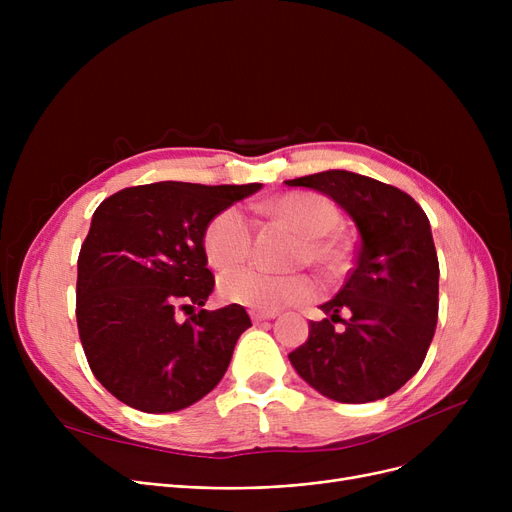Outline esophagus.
<instances>
[{"label":"esophagus","mask_w":512,"mask_h":512,"mask_svg":"<svg viewBox=\"0 0 512 512\" xmlns=\"http://www.w3.org/2000/svg\"><path fill=\"white\" fill-rule=\"evenodd\" d=\"M278 313L276 311H251V319L255 321V324H259V321H265V319H274Z\"/></svg>","instance_id":"obj_1"}]
</instances>
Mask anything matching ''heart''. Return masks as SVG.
Returning a JSON list of instances; mask_svg holds the SVG:
<instances>
[{
  "label": "heart",
  "instance_id": "heart-1",
  "mask_svg": "<svg viewBox=\"0 0 512 512\" xmlns=\"http://www.w3.org/2000/svg\"><path fill=\"white\" fill-rule=\"evenodd\" d=\"M276 220L305 238L303 257L324 270H336L342 249L330 232L338 224V209L315 193H290L270 205ZM253 249V226L245 211L228 207L207 224L203 251L215 270H228L245 261ZM220 297L226 303L257 311H276L313 297L315 286L307 276H272L257 267H240L222 274Z\"/></svg>",
  "mask_w": 512,
  "mask_h": 512
}]
</instances>
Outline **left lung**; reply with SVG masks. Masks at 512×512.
Segmentation results:
<instances>
[{
    "instance_id": "8db88e82",
    "label": "left lung",
    "mask_w": 512,
    "mask_h": 512,
    "mask_svg": "<svg viewBox=\"0 0 512 512\" xmlns=\"http://www.w3.org/2000/svg\"><path fill=\"white\" fill-rule=\"evenodd\" d=\"M336 201L359 230L357 263L288 355L301 378L348 405L380 400L419 371L438 324L440 265L425 211L400 188L346 170L286 180ZM340 312H348L342 320ZM340 320L345 326L336 331Z\"/></svg>"
}]
</instances>
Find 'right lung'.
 Masks as SVG:
<instances>
[{"label":"right lung","instance_id":"right-lung-1","mask_svg":"<svg viewBox=\"0 0 512 512\" xmlns=\"http://www.w3.org/2000/svg\"><path fill=\"white\" fill-rule=\"evenodd\" d=\"M259 188L166 180L124 188L95 209L78 255V336L93 375L124 405L174 413L224 378L251 319L240 305L203 309L215 286L203 234Z\"/></svg>","mask_w":512,"mask_h":512}]
</instances>
